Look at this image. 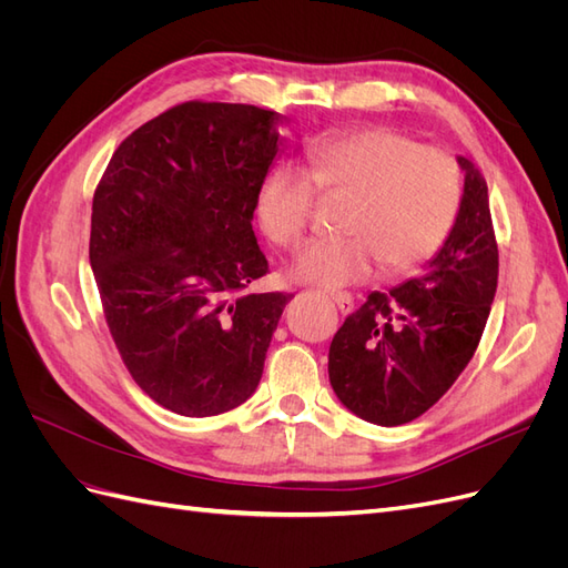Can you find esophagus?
<instances>
[{
	"instance_id": "obj_1",
	"label": "esophagus",
	"mask_w": 568,
	"mask_h": 568,
	"mask_svg": "<svg viewBox=\"0 0 568 568\" xmlns=\"http://www.w3.org/2000/svg\"><path fill=\"white\" fill-rule=\"evenodd\" d=\"M332 301L338 305V311L343 315H348L353 311V296L351 294H332Z\"/></svg>"
}]
</instances>
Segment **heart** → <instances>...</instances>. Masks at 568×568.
Here are the masks:
<instances>
[{"label":"heart","instance_id":"b5f03b06","mask_svg":"<svg viewBox=\"0 0 568 568\" xmlns=\"http://www.w3.org/2000/svg\"><path fill=\"white\" fill-rule=\"evenodd\" d=\"M346 199L343 236L305 246L291 272L322 288L367 280L384 265L407 272L434 257L448 239L462 201L459 165L440 146H419L388 128L326 136L305 149L303 173L274 168L257 192V220L277 246L301 244L317 195Z\"/></svg>","mask_w":568,"mask_h":568}]
</instances>
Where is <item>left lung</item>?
<instances>
[{
  "instance_id": "obj_1",
  "label": "left lung",
  "mask_w": 568,
  "mask_h": 568,
  "mask_svg": "<svg viewBox=\"0 0 568 568\" xmlns=\"http://www.w3.org/2000/svg\"><path fill=\"white\" fill-rule=\"evenodd\" d=\"M455 225L422 277L372 291L329 346V382L359 419L400 426L436 405L469 365L497 288L488 186L459 156Z\"/></svg>"
}]
</instances>
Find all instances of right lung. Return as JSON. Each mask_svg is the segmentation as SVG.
<instances>
[{
  "mask_svg": "<svg viewBox=\"0 0 568 568\" xmlns=\"http://www.w3.org/2000/svg\"><path fill=\"white\" fill-rule=\"evenodd\" d=\"M280 113L186 101L120 144L92 201L90 263L109 332L151 400L184 417L246 403L288 294L253 234Z\"/></svg>",
  "mask_w": 568,
  "mask_h": 568,
  "instance_id": "1",
  "label": "right lung"
}]
</instances>
